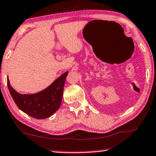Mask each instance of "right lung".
Segmentation results:
<instances>
[{
    "mask_svg": "<svg viewBox=\"0 0 156 156\" xmlns=\"http://www.w3.org/2000/svg\"><path fill=\"white\" fill-rule=\"evenodd\" d=\"M68 71L62 74L51 85L34 94H20L10 86L8 77V90L18 108L36 119L49 118L59 109L63 98V87Z\"/></svg>",
    "mask_w": 156,
    "mask_h": 156,
    "instance_id": "add662e5",
    "label": "right lung"
}]
</instances>
